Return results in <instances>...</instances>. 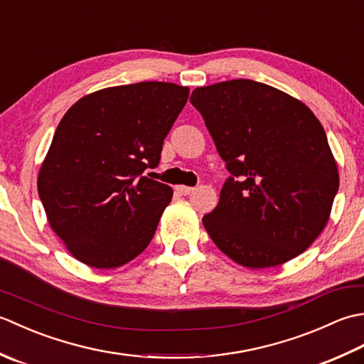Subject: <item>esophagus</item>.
Here are the masks:
<instances>
[{
    "label": "esophagus",
    "mask_w": 364,
    "mask_h": 364,
    "mask_svg": "<svg viewBox=\"0 0 364 364\" xmlns=\"http://www.w3.org/2000/svg\"><path fill=\"white\" fill-rule=\"evenodd\" d=\"M176 189H178V192H181L183 196H189V194H192V192H194V188H191V186H176Z\"/></svg>",
    "instance_id": "34e87169"
}]
</instances>
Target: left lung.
<instances>
[{"label":"left lung","instance_id":"left-lung-1","mask_svg":"<svg viewBox=\"0 0 364 364\" xmlns=\"http://www.w3.org/2000/svg\"><path fill=\"white\" fill-rule=\"evenodd\" d=\"M191 103L230 172L219 205L203 218L214 244L250 269L305 252L339 188L321 122L299 100L252 80L197 87Z\"/></svg>","mask_w":364,"mask_h":364}]
</instances>
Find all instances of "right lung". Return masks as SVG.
Segmentation results:
<instances>
[{
	"label": "right lung",
	"mask_w": 364,
	"mask_h": 364,
	"mask_svg": "<svg viewBox=\"0 0 364 364\" xmlns=\"http://www.w3.org/2000/svg\"><path fill=\"white\" fill-rule=\"evenodd\" d=\"M189 89L146 81L82 97L58 125L38 172L46 218L76 259L127 264L150 244L173 191L145 175Z\"/></svg>",
	"instance_id": "obj_1"
}]
</instances>
